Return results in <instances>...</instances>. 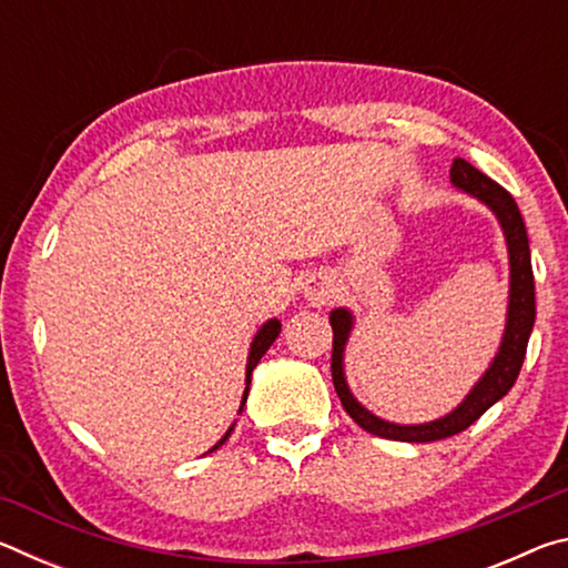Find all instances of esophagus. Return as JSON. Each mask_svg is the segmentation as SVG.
<instances>
[{"mask_svg":"<svg viewBox=\"0 0 568 568\" xmlns=\"http://www.w3.org/2000/svg\"><path fill=\"white\" fill-rule=\"evenodd\" d=\"M333 293H335L333 283L328 281V277H323V275H315V277H311V281L305 283V297H307V301L318 303V305L321 303H328Z\"/></svg>","mask_w":568,"mask_h":568,"instance_id":"obj_1","label":"esophagus"}]
</instances>
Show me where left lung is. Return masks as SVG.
<instances>
[{"instance_id": "left-lung-1", "label": "left lung", "mask_w": 568, "mask_h": 568, "mask_svg": "<svg viewBox=\"0 0 568 568\" xmlns=\"http://www.w3.org/2000/svg\"><path fill=\"white\" fill-rule=\"evenodd\" d=\"M450 182L454 187L466 192V195L476 197L496 215L498 225L504 230L506 250H508V307H506V328L501 335V345L494 361L488 363L484 376L476 381V386L466 393V398L458 406L428 423H393L376 416L363 403L353 396L345 381V345L353 333L355 315L348 307H335L331 313L333 325V386L343 408L348 416L358 423L363 430L373 436L390 438V440H406V444H428V440H440L448 436H456L466 430L470 423L478 420L484 413L501 400L518 378V371L524 365L528 335L534 331L536 321V295H534V271H531V250H528V235L524 217L518 213L516 200L508 192L478 172L470 162L456 158L450 165Z\"/></svg>"}]
</instances>
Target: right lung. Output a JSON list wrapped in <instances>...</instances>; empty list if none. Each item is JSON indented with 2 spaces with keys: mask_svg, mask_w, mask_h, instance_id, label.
Masks as SVG:
<instances>
[{
  "mask_svg": "<svg viewBox=\"0 0 568 568\" xmlns=\"http://www.w3.org/2000/svg\"><path fill=\"white\" fill-rule=\"evenodd\" d=\"M277 335H281V321L277 318H271V321H265L263 323V328L255 333V338H253V343H250V353H247V365H245V393H243V400H240V413H243V406H245V400H247V390H250V376H253V368L257 363H261V358L265 355V351L271 348V345L275 343V338ZM233 428H235V423L233 426H230L227 430H225V436L217 440V444L210 448V450H217L220 446L225 444V440L230 438V434H233Z\"/></svg>",
  "mask_w": 568,
  "mask_h": 568,
  "instance_id": "1",
  "label": "right lung"
}]
</instances>
